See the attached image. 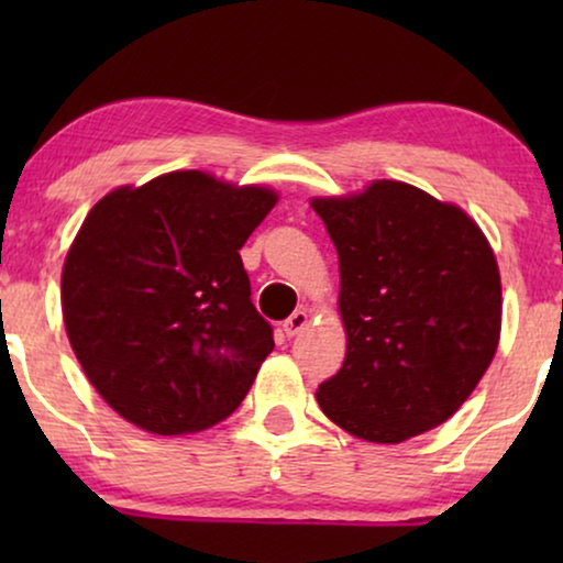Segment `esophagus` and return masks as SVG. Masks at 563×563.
<instances>
[{
	"label": "esophagus",
	"instance_id": "34e87169",
	"mask_svg": "<svg viewBox=\"0 0 563 563\" xmlns=\"http://www.w3.org/2000/svg\"><path fill=\"white\" fill-rule=\"evenodd\" d=\"M307 320H310V318H307V312H305V310L291 312L289 318L284 320V328H282V330H284V335H287V338H295V335L299 333V330H305Z\"/></svg>",
	"mask_w": 563,
	"mask_h": 563
}]
</instances>
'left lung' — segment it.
Masks as SVG:
<instances>
[{
	"instance_id": "obj_1",
	"label": "left lung",
	"mask_w": 563,
	"mask_h": 563,
	"mask_svg": "<svg viewBox=\"0 0 563 563\" xmlns=\"http://www.w3.org/2000/svg\"><path fill=\"white\" fill-rule=\"evenodd\" d=\"M341 266L345 358L318 387L335 426L402 443L466 402L495 358L499 268L479 225L456 205L402 181L318 197Z\"/></svg>"
}]
</instances>
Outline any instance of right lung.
<instances>
[{
	"instance_id": "obj_1",
	"label": "right lung",
	"mask_w": 563,
	"mask_h": 563,
	"mask_svg": "<svg viewBox=\"0 0 563 563\" xmlns=\"http://www.w3.org/2000/svg\"><path fill=\"white\" fill-rule=\"evenodd\" d=\"M266 187L172 172L91 207L66 253L68 341L107 405L156 435L225 420L274 351L241 251L276 205Z\"/></svg>"
}]
</instances>
